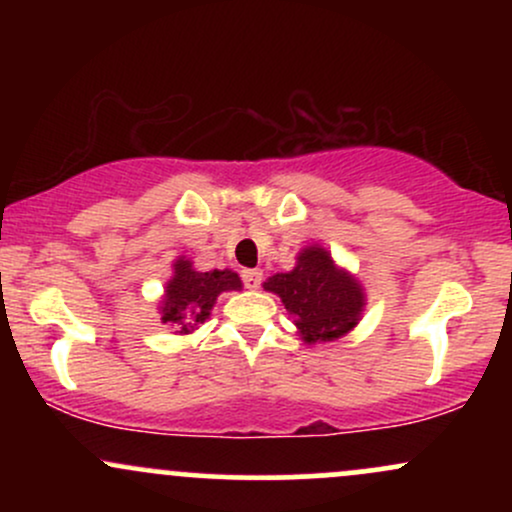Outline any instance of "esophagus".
Returning a JSON list of instances; mask_svg holds the SVG:
<instances>
[{
    "mask_svg": "<svg viewBox=\"0 0 512 512\" xmlns=\"http://www.w3.org/2000/svg\"><path fill=\"white\" fill-rule=\"evenodd\" d=\"M243 284L248 286L250 291L260 289V284H262V272H260V269H243Z\"/></svg>",
    "mask_w": 512,
    "mask_h": 512,
    "instance_id": "esophagus-1",
    "label": "esophagus"
}]
</instances>
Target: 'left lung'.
I'll use <instances>...</instances> for the list:
<instances>
[{
	"label": "left lung",
	"mask_w": 512,
	"mask_h": 512,
	"mask_svg": "<svg viewBox=\"0 0 512 512\" xmlns=\"http://www.w3.org/2000/svg\"><path fill=\"white\" fill-rule=\"evenodd\" d=\"M264 291L276 293L305 344L334 342L361 322L366 289L346 267H339L322 245H305L291 272L264 281Z\"/></svg>",
	"instance_id": "left-lung-1"
}]
</instances>
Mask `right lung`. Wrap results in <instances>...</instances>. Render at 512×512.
<instances>
[{"instance_id": "1", "label": "right lung", "mask_w": 512, "mask_h": 512, "mask_svg": "<svg viewBox=\"0 0 512 512\" xmlns=\"http://www.w3.org/2000/svg\"><path fill=\"white\" fill-rule=\"evenodd\" d=\"M226 291H243V281L233 269L199 272L190 257L180 255L158 303L161 322L173 327L175 334H192L209 320L216 298Z\"/></svg>"}]
</instances>
